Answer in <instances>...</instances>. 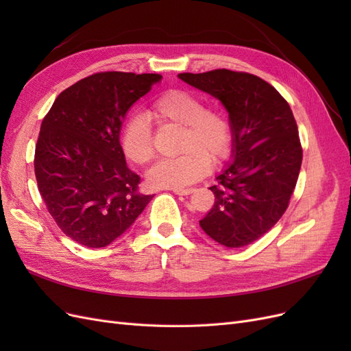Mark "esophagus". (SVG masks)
<instances>
[{"label":"esophagus","mask_w":351,"mask_h":351,"mask_svg":"<svg viewBox=\"0 0 351 351\" xmlns=\"http://www.w3.org/2000/svg\"><path fill=\"white\" fill-rule=\"evenodd\" d=\"M171 190L178 196H187L190 193H193V189H171Z\"/></svg>","instance_id":"esophagus-1"}]
</instances>
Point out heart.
Returning a JSON list of instances; mask_svg holds the SVG:
<instances>
[{
	"mask_svg": "<svg viewBox=\"0 0 351 351\" xmlns=\"http://www.w3.org/2000/svg\"><path fill=\"white\" fill-rule=\"evenodd\" d=\"M151 119L159 124L182 125L178 134L177 156L162 158L147 171V182L155 187L182 189L197 182L208 171L209 164L224 161L231 149V125L218 110L204 108L195 93L167 90L151 104ZM121 147L136 164L151 161L155 147L149 124L142 117H130L123 124Z\"/></svg>",
	"mask_w": 351,
	"mask_h": 351,
	"instance_id": "1",
	"label": "heart"
}]
</instances>
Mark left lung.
Returning a JSON list of instances; mask_svg holds the SVG:
<instances>
[{
  "label": "left lung",
  "instance_id": "obj_1",
  "mask_svg": "<svg viewBox=\"0 0 351 351\" xmlns=\"http://www.w3.org/2000/svg\"><path fill=\"white\" fill-rule=\"evenodd\" d=\"M178 77L219 99L231 125L232 161L209 187L215 202L199 224L222 246H247L277 224L299 178L303 151L293 111L254 74L219 69Z\"/></svg>",
  "mask_w": 351,
  "mask_h": 351
}]
</instances>
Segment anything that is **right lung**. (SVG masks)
Listing matches in <instances>:
<instances>
[{
  "label": "right lung",
  "instance_id": "obj_1",
  "mask_svg": "<svg viewBox=\"0 0 351 351\" xmlns=\"http://www.w3.org/2000/svg\"><path fill=\"white\" fill-rule=\"evenodd\" d=\"M161 74L97 73L62 90L40 124L35 176L47 209L82 246H108L139 217L154 195L127 167L120 132L132 105Z\"/></svg>",
  "mask_w": 351,
  "mask_h": 351
}]
</instances>
